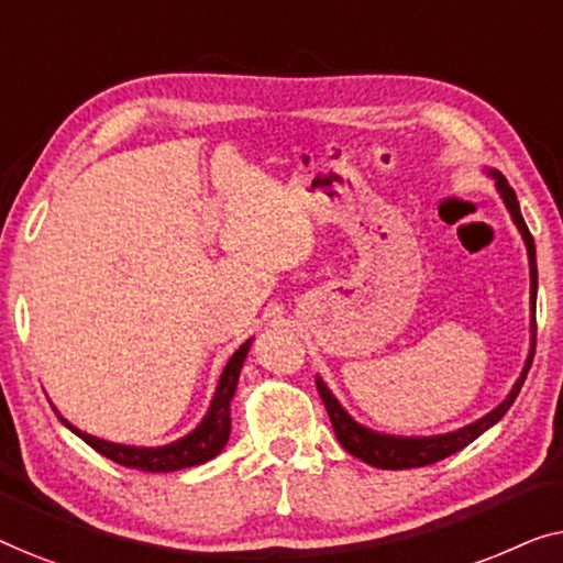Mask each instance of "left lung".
Instances as JSON below:
<instances>
[{"label": "left lung", "instance_id": "obj_1", "mask_svg": "<svg viewBox=\"0 0 563 563\" xmlns=\"http://www.w3.org/2000/svg\"><path fill=\"white\" fill-rule=\"evenodd\" d=\"M487 174L492 176V179H495V187L499 191V197H503L507 212H510L512 222L518 225L522 241H526V249H528V266H530V351H528L526 366H522L518 382L512 384L510 395H507L503 402L495 407V410L487 412L479 420L468 422V426H464V428L451 430V433H441V435H389V433H379V430L361 426V422H356L349 412H345V407L338 402V397L328 389V384L322 382V376H318L314 384H318L322 402H325V410L330 415V422H333L338 443H341L343 449L351 453V456L361 459L368 466H376V468L428 466V464H435V461H441L445 456H451V453L466 449V445L476 441V438H479L484 430L497 426V422L505 418V412L510 410L515 397L520 395V387H522V382H526V376L530 372V364H533V356H536V295H538L536 243H533V235H530V230L526 225V220H522L518 197H515L510 184H507L505 176L495 172V168H487Z\"/></svg>", "mask_w": 563, "mask_h": 563}]
</instances>
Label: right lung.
<instances>
[{
  "label": "right lung",
  "instance_id": "right-lung-1",
  "mask_svg": "<svg viewBox=\"0 0 563 563\" xmlns=\"http://www.w3.org/2000/svg\"><path fill=\"white\" fill-rule=\"evenodd\" d=\"M251 343L253 338H249V341H245L241 349L230 356L225 368H222V376L218 382V389H214L212 395V402L207 407V415L199 420V426L195 430H189V433L179 438V441H172L166 445L112 443V441H104V438L84 433V430L71 426V422H68L56 407H53V410H56L58 420L64 422L71 433L79 435L84 443H89L97 453H102L104 459H110L120 466L161 474V472H179V468L207 464V461L214 459L222 449H225L230 438V402H233L238 379H241L243 361L249 356Z\"/></svg>",
  "mask_w": 563,
  "mask_h": 563
}]
</instances>
